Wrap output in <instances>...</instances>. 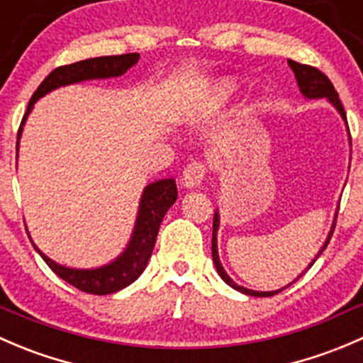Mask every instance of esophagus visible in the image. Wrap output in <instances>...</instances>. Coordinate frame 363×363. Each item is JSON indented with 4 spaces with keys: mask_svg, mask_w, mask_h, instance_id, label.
<instances>
[{
    "mask_svg": "<svg viewBox=\"0 0 363 363\" xmlns=\"http://www.w3.org/2000/svg\"><path fill=\"white\" fill-rule=\"evenodd\" d=\"M203 175H206V168H203V164L200 163L188 164V167L184 168V172H182V177H181L182 186L188 189L196 188V186L202 184Z\"/></svg>",
    "mask_w": 363,
    "mask_h": 363,
    "instance_id": "esophagus-1",
    "label": "esophagus"
}]
</instances>
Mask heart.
Segmentation results:
<instances>
[{"label":"heart","instance_id":"b5f03b06","mask_svg":"<svg viewBox=\"0 0 363 363\" xmlns=\"http://www.w3.org/2000/svg\"><path fill=\"white\" fill-rule=\"evenodd\" d=\"M239 92H241V81L238 77H218L203 88L199 97L191 101V104H188V108L182 111L181 121L186 124H202V122L213 121L214 117L223 113L234 103ZM257 111H259V106L253 101H250L241 108L238 118L225 136L227 143H238L245 136L246 129L255 122Z\"/></svg>","mask_w":363,"mask_h":363}]
</instances>
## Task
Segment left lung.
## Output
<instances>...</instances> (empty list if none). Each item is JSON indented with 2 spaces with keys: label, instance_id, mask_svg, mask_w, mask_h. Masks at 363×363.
<instances>
[{
  "label": "left lung",
  "instance_id": "obj_1",
  "mask_svg": "<svg viewBox=\"0 0 363 363\" xmlns=\"http://www.w3.org/2000/svg\"><path fill=\"white\" fill-rule=\"evenodd\" d=\"M289 62V67L293 69L294 72V77H296V83H298V88H300V92L301 96L305 97L307 101H314V99H326L328 101L330 104H332L333 108L337 110V113L340 115V118L344 121V124L347 125V118H346V111H344V106L342 103H340L339 99V94H337V90L333 88L332 81L328 79V77L325 76V74L321 72V70H318L315 67H311V65H303V63H298L294 62V60H287ZM347 135H350V129H347ZM351 142V138H350ZM337 213H339V206H337V211H335V216H333V223H332V228H330L328 232V238H326L325 245L321 246V250L318 252V255L312 259V262L308 264V267H312V264L315 262V259H318L319 255H321L323 252H325V248L328 246L330 239H332V234H333V228H335V221H337ZM218 230H220V211H214V221H213V262L214 266H216V271H218V275L221 277V280H223L227 286H230L232 289L239 291V293L242 294H248V296H257V298H267V296H273V294H279L280 291H284L286 287H289L291 284L296 282L298 279H300L301 275H298L296 279L293 280L291 284H287V286H284L282 289H277V291H253V289H246V287L242 286H238V284L234 282V280L230 279V277L227 275V271H225L223 264H221L220 260V255H218Z\"/></svg>",
  "mask_w": 363,
  "mask_h": 363
}]
</instances>
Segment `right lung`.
<instances>
[{
	"label": "right lung",
	"mask_w": 363,
	"mask_h": 363,
	"mask_svg": "<svg viewBox=\"0 0 363 363\" xmlns=\"http://www.w3.org/2000/svg\"><path fill=\"white\" fill-rule=\"evenodd\" d=\"M140 60L138 52H129V55L118 56H99V58H88L81 62L70 63V65L58 67L52 70L48 77L40 83V86L35 90L31 96L30 104H28L26 115L21 122L19 135H17V150H19L21 136H23L24 124L28 121V115L33 110L35 103L48 96L49 92L67 84L81 83V81L92 79H108V77H118L128 72L133 65H136ZM177 200V184L175 179H160L143 188L142 196H140L138 213H136L135 227H133L131 238L128 245L122 250L121 255L115 257L108 264L99 267H90V269H81V267H69L56 260L49 259L40 248L33 242L30 232L28 238L31 239V245L37 250L38 255L44 259V262L55 271L62 280H65L70 286L77 287L84 293L104 294L117 293L124 287L131 286L136 279L143 273V269L149 264L150 255H152L154 245H156L160 225L163 221L164 214Z\"/></svg>",
	"instance_id": "1"
}]
</instances>
